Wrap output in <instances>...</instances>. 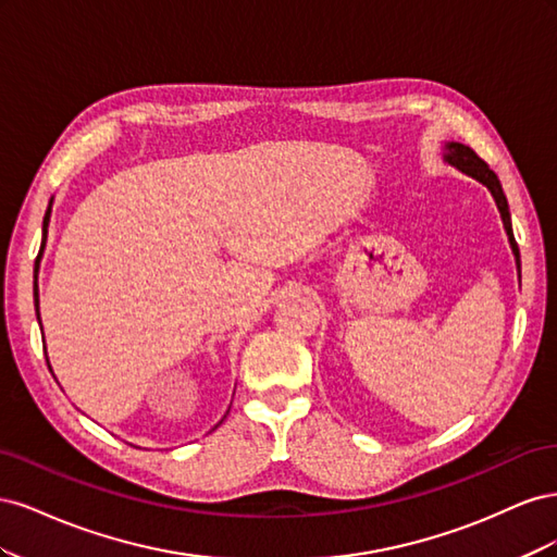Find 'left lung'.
<instances>
[{
    "label": "left lung",
    "mask_w": 557,
    "mask_h": 557,
    "mask_svg": "<svg viewBox=\"0 0 557 557\" xmlns=\"http://www.w3.org/2000/svg\"><path fill=\"white\" fill-rule=\"evenodd\" d=\"M453 166H458L460 172H465L467 176L481 181L487 190L493 193L495 201H497V209L502 213V223H504V230H507L509 234V242H511V250L516 256V264L520 269V252H518V244L513 239V230H511V213H509V201H507V195H504L502 190V183L497 178V174L487 166L474 150H471L469 146L465 144H448L446 146V156H444Z\"/></svg>",
    "instance_id": "obj_1"
}]
</instances>
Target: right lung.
I'll return each instance as SVG.
<instances>
[{"instance_id": "1", "label": "right lung", "mask_w": 557, "mask_h": 557, "mask_svg": "<svg viewBox=\"0 0 557 557\" xmlns=\"http://www.w3.org/2000/svg\"><path fill=\"white\" fill-rule=\"evenodd\" d=\"M48 221H50V205H48V209H46V215H44V242H46V234H48ZM41 250H44V246H41ZM39 258H41V252L37 256V267H39ZM35 307H37V318H39V293H37V283H35ZM48 362V360H46Z\"/></svg>"}]
</instances>
